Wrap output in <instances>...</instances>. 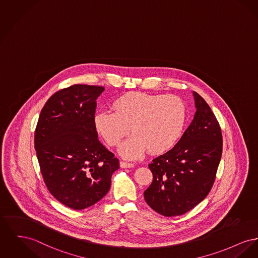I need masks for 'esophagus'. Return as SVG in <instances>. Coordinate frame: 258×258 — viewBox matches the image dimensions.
Returning a JSON list of instances; mask_svg holds the SVG:
<instances>
[{
	"label": "esophagus",
	"instance_id": "34e87169",
	"mask_svg": "<svg viewBox=\"0 0 258 258\" xmlns=\"http://www.w3.org/2000/svg\"><path fill=\"white\" fill-rule=\"evenodd\" d=\"M120 167H122V168H126V167H134V164H132V163H126V162L121 161V162H120Z\"/></svg>",
	"mask_w": 258,
	"mask_h": 258
}]
</instances>
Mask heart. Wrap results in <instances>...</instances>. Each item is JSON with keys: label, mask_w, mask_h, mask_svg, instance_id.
<instances>
[{"label": "heart", "mask_w": 258, "mask_h": 258, "mask_svg": "<svg viewBox=\"0 0 258 258\" xmlns=\"http://www.w3.org/2000/svg\"><path fill=\"white\" fill-rule=\"evenodd\" d=\"M114 112L98 111L93 123L98 135L110 146L119 145L131 131L119 152L127 159H137L148 150L161 154L170 149L181 137L187 118L186 105L174 95L133 91L113 102Z\"/></svg>", "instance_id": "heart-1"}]
</instances>
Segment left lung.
Instances as JSON below:
<instances>
[{
  "label": "left lung",
  "instance_id": "obj_1",
  "mask_svg": "<svg viewBox=\"0 0 258 258\" xmlns=\"http://www.w3.org/2000/svg\"><path fill=\"white\" fill-rule=\"evenodd\" d=\"M196 113L172 149L155 158L146 203L164 216L181 215L208 196L222 155V135L211 107L193 91Z\"/></svg>",
  "mask_w": 258,
  "mask_h": 258
}]
</instances>
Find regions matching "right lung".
I'll list each match as a JSON object with an SVG mask.
<instances>
[{"mask_svg":"<svg viewBox=\"0 0 258 258\" xmlns=\"http://www.w3.org/2000/svg\"><path fill=\"white\" fill-rule=\"evenodd\" d=\"M104 88L75 85L55 92L43 107L35 149L50 194L72 210H84L107 194L119 160L98 140L93 119Z\"/></svg>","mask_w":258,"mask_h":258,"instance_id":"obj_1","label":"right lung"}]
</instances>
